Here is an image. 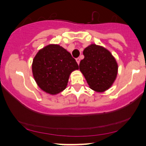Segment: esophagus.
Segmentation results:
<instances>
[{
    "instance_id": "esophagus-1",
    "label": "esophagus",
    "mask_w": 146,
    "mask_h": 146,
    "mask_svg": "<svg viewBox=\"0 0 146 146\" xmlns=\"http://www.w3.org/2000/svg\"><path fill=\"white\" fill-rule=\"evenodd\" d=\"M76 62L78 63V64H80V59L79 58H77L76 59Z\"/></svg>"
}]
</instances>
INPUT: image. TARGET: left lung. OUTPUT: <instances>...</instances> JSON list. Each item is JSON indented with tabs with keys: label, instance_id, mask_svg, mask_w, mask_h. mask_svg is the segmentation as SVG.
I'll return each mask as SVG.
<instances>
[{
	"label": "left lung",
	"instance_id": "left-lung-1",
	"mask_svg": "<svg viewBox=\"0 0 146 146\" xmlns=\"http://www.w3.org/2000/svg\"><path fill=\"white\" fill-rule=\"evenodd\" d=\"M84 58L80 62V70L92 90L103 92L108 90L116 79L118 66L108 50L92 44L84 50Z\"/></svg>",
	"mask_w": 146,
	"mask_h": 146
}]
</instances>
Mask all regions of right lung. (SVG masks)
<instances>
[{"label": "right lung", "instance_id": "right-lung-1", "mask_svg": "<svg viewBox=\"0 0 146 146\" xmlns=\"http://www.w3.org/2000/svg\"><path fill=\"white\" fill-rule=\"evenodd\" d=\"M78 65L70 53L58 44H48L40 50L32 64L38 86L46 93L56 95L66 89L70 74Z\"/></svg>", "mask_w": 146, "mask_h": 146}]
</instances>
